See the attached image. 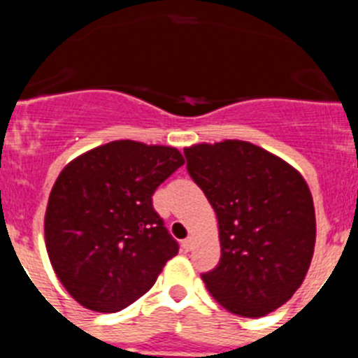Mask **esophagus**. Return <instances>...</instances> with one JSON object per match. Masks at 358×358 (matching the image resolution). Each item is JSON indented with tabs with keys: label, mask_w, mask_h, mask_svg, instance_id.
<instances>
[{
	"label": "esophagus",
	"mask_w": 358,
	"mask_h": 358,
	"mask_svg": "<svg viewBox=\"0 0 358 358\" xmlns=\"http://www.w3.org/2000/svg\"><path fill=\"white\" fill-rule=\"evenodd\" d=\"M182 248H183V250H185V251H191V250H192V239H191V237H187V239L183 241Z\"/></svg>",
	"instance_id": "esophagus-1"
}]
</instances>
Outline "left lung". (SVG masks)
<instances>
[{"instance_id":"obj_1","label":"left lung","mask_w":358,"mask_h":358,"mask_svg":"<svg viewBox=\"0 0 358 358\" xmlns=\"http://www.w3.org/2000/svg\"><path fill=\"white\" fill-rule=\"evenodd\" d=\"M217 215L221 259L201 278L227 310L262 317L301 285L315 243L308 185L294 167L246 141L183 151Z\"/></svg>"}]
</instances>
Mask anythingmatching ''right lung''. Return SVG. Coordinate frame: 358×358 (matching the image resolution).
Segmentation results:
<instances>
[{"label":"right lung","mask_w":358,"mask_h":358,"mask_svg":"<svg viewBox=\"0 0 358 358\" xmlns=\"http://www.w3.org/2000/svg\"><path fill=\"white\" fill-rule=\"evenodd\" d=\"M183 162L176 148L114 141L64 167L51 189L44 234L51 266L80 305L123 310L178 253L153 194Z\"/></svg>","instance_id":"1"}]
</instances>
